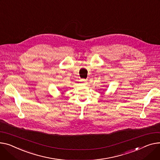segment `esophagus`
I'll list each match as a JSON object with an SVG mask.
<instances>
[{
  "label": "esophagus",
  "instance_id": "1",
  "mask_svg": "<svg viewBox=\"0 0 160 160\" xmlns=\"http://www.w3.org/2000/svg\"><path fill=\"white\" fill-rule=\"evenodd\" d=\"M82 81L83 83H87V82H86V80H82Z\"/></svg>",
  "mask_w": 160,
  "mask_h": 160
}]
</instances>
